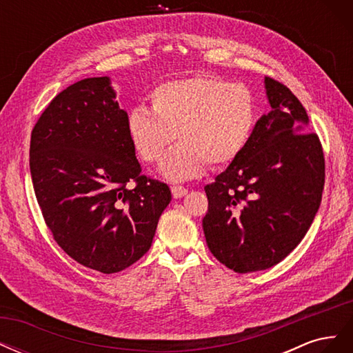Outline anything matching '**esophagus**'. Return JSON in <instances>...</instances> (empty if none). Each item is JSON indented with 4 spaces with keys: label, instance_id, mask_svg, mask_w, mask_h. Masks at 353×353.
<instances>
[{
    "label": "esophagus",
    "instance_id": "34e87169",
    "mask_svg": "<svg viewBox=\"0 0 353 353\" xmlns=\"http://www.w3.org/2000/svg\"><path fill=\"white\" fill-rule=\"evenodd\" d=\"M172 196H174V199H181V197H184L187 193H188V190L185 188V187H183V185H172Z\"/></svg>",
    "mask_w": 353,
    "mask_h": 353
}]
</instances>
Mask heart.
Masks as SVG:
<instances>
[{
  "label": "heart",
  "mask_w": 353,
  "mask_h": 353,
  "mask_svg": "<svg viewBox=\"0 0 353 353\" xmlns=\"http://www.w3.org/2000/svg\"><path fill=\"white\" fill-rule=\"evenodd\" d=\"M152 110L134 108L126 119L132 147L153 163L175 140L179 144L160 163L168 179L185 181L208 165L234 162L249 144L258 121L252 91L241 83L196 74L157 85L150 94Z\"/></svg>",
  "instance_id": "1"
}]
</instances>
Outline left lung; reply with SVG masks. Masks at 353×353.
<instances>
[{
    "instance_id": "obj_1",
    "label": "left lung",
    "mask_w": 353,
    "mask_h": 353,
    "mask_svg": "<svg viewBox=\"0 0 353 353\" xmlns=\"http://www.w3.org/2000/svg\"><path fill=\"white\" fill-rule=\"evenodd\" d=\"M271 112L256 122L244 152L205 187L208 248L239 274L281 262L321 205L325 163L309 117L285 85L265 78Z\"/></svg>"
}]
</instances>
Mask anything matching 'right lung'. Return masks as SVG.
Returning a JSON list of instances; mask_svg holds the SVG:
<instances>
[{
	"label": "right lung",
	"instance_id": "add662e5",
	"mask_svg": "<svg viewBox=\"0 0 353 353\" xmlns=\"http://www.w3.org/2000/svg\"><path fill=\"white\" fill-rule=\"evenodd\" d=\"M126 119L110 78H87L51 100L30 135L47 227L72 259L103 274L143 258L172 199L165 183L141 174Z\"/></svg>",
	"mask_w": 353,
	"mask_h": 353
}]
</instances>
